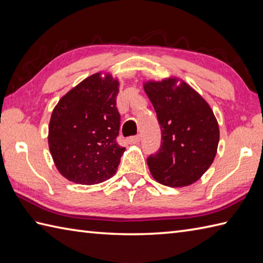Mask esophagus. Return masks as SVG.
Returning <instances> with one entry per match:
<instances>
[{
  "label": "esophagus",
  "mask_w": 263,
  "mask_h": 263,
  "mask_svg": "<svg viewBox=\"0 0 263 263\" xmlns=\"http://www.w3.org/2000/svg\"><path fill=\"white\" fill-rule=\"evenodd\" d=\"M139 141H140V136H133V137H130V138H127V142L128 143H138Z\"/></svg>",
  "instance_id": "1"
}]
</instances>
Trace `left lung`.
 I'll use <instances>...</instances> for the list:
<instances>
[{"label": "left lung", "mask_w": 263, "mask_h": 263, "mask_svg": "<svg viewBox=\"0 0 263 263\" xmlns=\"http://www.w3.org/2000/svg\"><path fill=\"white\" fill-rule=\"evenodd\" d=\"M147 82L144 90L157 114L160 148L147 158L160 184L186 186L198 181L215 159L219 127L210 106L185 82Z\"/></svg>", "instance_id": "obj_1"}]
</instances>
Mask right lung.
I'll use <instances>...</instances> for the list:
<instances>
[{
	"label": "right lung",
	"instance_id": "right-lung-1",
	"mask_svg": "<svg viewBox=\"0 0 263 263\" xmlns=\"http://www.w3.org/2000/svg\"><path fill=\"white\" fill-rule=\"evenodd\" d=\"M119 82L88 77L60 99L48 126L55 166L69 181L91 185L115 174L125 148L117 142L121 115Z\"/></svg>",
	"mask_w": 263,
	"mask_h": 263
}]
</instances>
